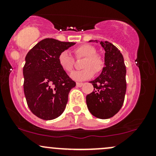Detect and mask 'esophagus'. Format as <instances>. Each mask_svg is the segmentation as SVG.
I'll use <instances>...</instances> for the list:
<instances>
[{
	"label": "esophagus",
	"mask_w": 156,
	"mask_h": 156,
	"mask_svg": "<svg viewBox=\"0 0 156 156\" xmlns=\"http://www.w3.org/2000/svg\"><path fill=\"white\" fill-rule=\"evenodd\" d=\"M83 83H79V82H77V83H76V86H77V87H82V86H83Z\"/></svg>",
	"instance_id": "esophagus-1"
}]
</instances>
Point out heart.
Here are the masks:
<instances>
[{
  "instance_id": "obj_1",
  "label": "heart",
  "mask_w": 156,
  "mask_h": 156,
  "mask_svg": "<svg viewBox=\"0 0 156 156\" xmlns=\"http://www.w3.org/2000/svg\"><path fill=\"white\" fill-rule=\"evenodd\" d=\"M76 58H84L81 67L83 69L74 71L71 78L75 80H85L94 76V73L101 72L104 67V60L101 55L97 53V50L90 44H81L73 50ZM58 62L62 69L66 72H71L73 69L75 59L67 51H62L58 56Z\"/></svg>"
}]
</instances>
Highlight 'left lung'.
<instances>
[{"mask_svg": "<svg viewBox=\"0 0 156 156\" xmlns=\"http://www.w3.org/2000/svg\"><path fill=\"white\" fill-rule=\"evenodd\" d=\"M96 42L98 40H90ZM101 44L105 51V67L101 74L91 80L94 91L86 98L91 114L100 119H108L120 110L126 92V67L119 49L111 42Z\"/></svg>", "mask_w": 156, "mask_h": 156, "instance_id": "obj_1", "label": "left lung"}]
</instances>
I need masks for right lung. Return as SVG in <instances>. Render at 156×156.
Listing matches in <instances>:
<instances>
[{"label": "right lung", "instance_id": "obj_1", "mask_svg": "<svg viewBox=\"0 0 156 156\" xmlns=\"http://www.w3.org/2000/svg\"><path fill=\"white\" fill-rule=\"evenodd\" d=\"M75 42L46 38L31 48L23 67L24 94L28 108L44 120L58 117L65 109L68 94L76 82L58 64V56Z\"/></svg>", "mask_w": 156, "mask_h": 156}]
</instances>
